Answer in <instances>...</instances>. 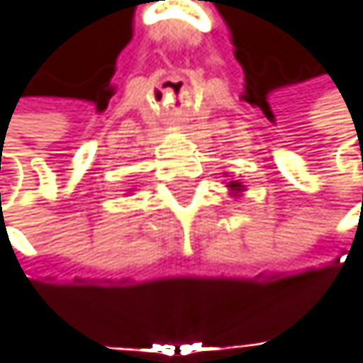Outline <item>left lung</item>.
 Listing matches in <instances>:
<instances>
[{
  "instance_id": "left-lung-1",
  "label": "left lung",
  "mask_w": 363,
  "mask_h": 363,
  "mask_svg": "<svg viewBox=\"0 0 363 363\" xmlns=\"http://www.w3.org/2000/svg\"><path fill=\"white\" fill-rule=\"evenodd\" d=\"M229 186H233V189H240V186H242V184H240V182H231V184H229Z\"/></svg>"
}]
</instances>
